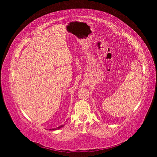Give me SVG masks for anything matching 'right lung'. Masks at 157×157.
Here are the masks:
<instances>
[{
  "instance_id": "add662e5",
  "label": "right lung",
  "mask_w": 157,
  "mask_h": 157,
  "mask_svg": "<svg viewBox=\"0 0 157 157\" xmlns=\"http://www.w3.org/2000/svg\"><path fill=\"white\" fill-rule=\"evenodd\" d=\"M63 126H64V124H63V125H61V126H59V127H58V128H52V129H49V130H58V129H59V128H62Z\"/></svg>"
}]
</instances>
